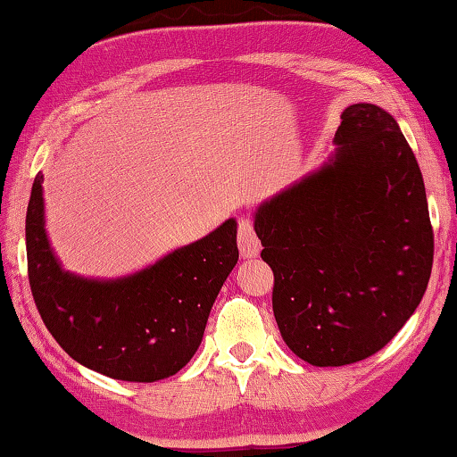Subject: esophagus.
Here are the masks:
<instances>
[{
	"mask_svg": "<svg viewBox=\"0 0 457 457\" xmlns=\"http://www.w3.org/2000/svg\"><path fill=\"white\" fill-rule=\"evenodd\" d=\"M237 247L242 258H256L262 250V244L256 236V229H253V223L247 218L237 220Z\"/></svg>",
	"mask_w": 457,
	"mask_h": 457,
	"instance_id": "obj_1",
	"label": "esophagus"
}]
</instances>
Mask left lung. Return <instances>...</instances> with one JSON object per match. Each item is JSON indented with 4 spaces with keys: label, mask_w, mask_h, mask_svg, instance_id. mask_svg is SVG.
Listing matches in <instances>:
<instances>
[{
    "label": "left lung",
    "mask_w": 457,
    "mask_h": 457,
    "mask_svg": "<svg viewBox=\"0 0 457 457\" xmlns=\"http://www.w3.org/2000/svg\"><path fill=\"white\" fill-rule=\"evenodd\" d=\"M337 153L256 212L284 343L316 367L370 357L420 306L433 266L421 169L389 112L351 104Z\"/></svg>",
    "instance_id": "left-lung-1"
}]
</instances>
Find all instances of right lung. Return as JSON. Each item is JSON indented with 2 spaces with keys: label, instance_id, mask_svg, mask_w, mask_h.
<instances>
[{
  "label": "right lung",
  "instance_id": "add662e5",
  "mask_svg": "<svg viewBox=\"0 0 457 457\" xmlns=\"http://www.w3.org/2000/svg\"><path fill=\"white\" fill-rule=\"evenodd\" d=\"M42 173L26 213L28 280L37 312L74 361L120 381L153 383L195 354L212 306L237 264L236 220L122 280L64 272L44 231Z\"/></svg>",
  "mask_w": 457,
  "mask_h": 457
}]
</instances>
